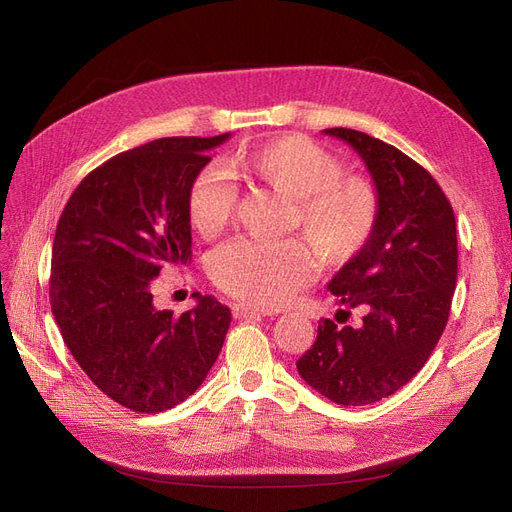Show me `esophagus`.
I'll list each match as a JSON object with an SVG mask.
<instances>
[{"label": "esophagus", "instance_id": "esophagus-1", "mask_svg": "<svg viewBox=\"0 0 512 512\" xmlns=\"http://www.w3.org/2000/svg\"><path fill=\"white\" fill-rule=\"evenodd\" d=\"M269 309H258L254 305H245V303H235L232 305V316L235 318H260V316H269Z\"/></svg>", "mask_w": 512, "mask_h": 512}]
</instances>
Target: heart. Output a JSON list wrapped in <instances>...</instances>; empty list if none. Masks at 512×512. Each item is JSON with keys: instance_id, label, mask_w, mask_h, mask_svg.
Returning a JSON list of instances; mask_svg holds the SVG:
<instances>
[{"instance_id": "heart-1", "label": "heart", "mask_w": 512, "mask_h": 512, "mask_svg": "<svg viewBox=\"0 0 512 512\" xmlns=\"http://www.w3.org/2000/svg\"><path fill=\"white\" fill-rule=\"evenodd\" d=\"M241 173L297 198V222L329 262H346L363 250L378 220L374 185L342 175V164L305 136H280L232 158ZM239 190L226 170L209 162L190 181L188 218L203 237H215L230 224ZM318 250L312 241L241 237L215 250L209 275L224 292L245 303L275 307L312 280Z\"/></svg>"}]
</instances>
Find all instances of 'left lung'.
Returning <instances> with one entry per match:
<instances>
[{
  "label": "left lung",
  "mask_w": 512,
  "mask_h": 512,
  "mask_svg": "<svg viewBox=\"0 0 512 512\" xmlns=\"http://www.w3.org/2000/svg\"><path fill=\"white\" fill-rule=\"evenodd\" d=\"M324 132L363 158L378 220L363 250L329 282L342 314L361 309L359 327L320 320L297 369L335 404L365 406L410 382L442 337L457 284V226L438 181L406 153L365 132Z\"/></svg>",
  "instance_id": "obj_1"
}]
</instances>
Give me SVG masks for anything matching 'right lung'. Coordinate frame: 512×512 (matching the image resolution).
<instances>
[{
	"mask_svg": "<svg viewBox=\"0 0 512 512\" xmlns=\"http://www.w3.org/2000/svg\"><path fill=\"white\" fill-rule=\"evenodd\" d=\"M230 134L158 138L117 153L76 185L61 213L49 299L76 363L134 412L188 399L222 350L230 309L196 292L175 316L153 305V277L192 258L190 181Z\"/></svg>",
	"mask_w": 512,
	"mask_h": 512,
	"instance_id": "1",
	"label": "right lung"
}]
</instances>
